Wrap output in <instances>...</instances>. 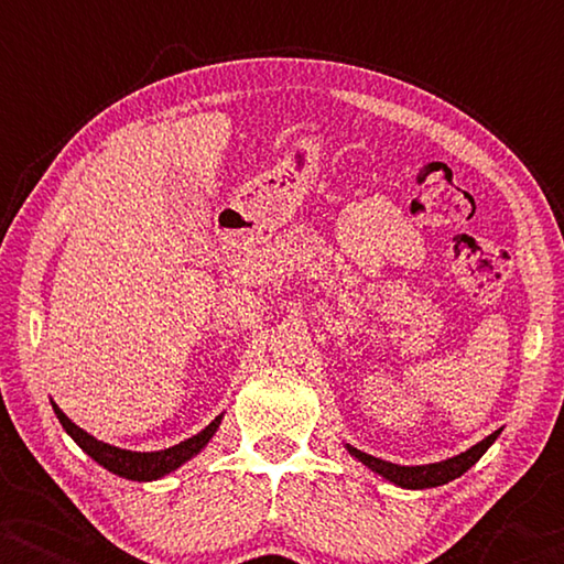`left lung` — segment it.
Segmentation results:
<instances>
[{
    "label": "left lung",
    "mask_w": 564,
    "mask_h": 564,
    "mask_svg": "<svg viewBox=\"0 0 564 564\" xmlns=\"http://www.w3.org/2000/svg\"><path fill=\"white\" fill-rule=\"evenodd\" d=\"M498 434H500V429L492 431L490 436H485L480 444L469 446L467 452L457 454V457L434 462V465H415V467L392 465V462L377 459V457H372V454L354 449V446H349V444H346V449H349L351 457H357L361 465H367L369 469H372V473L382 475L384 480L395 482V485H400V488H408V490H423V488H438V485H446V482L457 480L459 475H465L467 469L473 467L485 452H488V446L496 442Z\"/></svg>",
    "instance_id": "1"
}]
</instances>
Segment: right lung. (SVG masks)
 I'll return each mask as SVG.
<instances>
[{
  "label": "right lung",
  "mask_w": 564,
  "mask_h": 564,
  "mask_svg": "<svg viewBox=\"0 0 564 564\" xmlns=\"http://www.w3.org/2000/svg\"><path fill=\"white\" fill-rule=\"evenodd\" d=\"M51 405H53V413H56V419L61 421V426L66 429V434L72 436L74 442L97 462V465H102L105 469H110V473H115V475L126 477V480H138V482L159 480V477H164L169 473H174L176 467H182L184 462H189L195 454L205 449L207 442L215 436V431H218L220 421H223V413H220L218 419H215L213 423H207L199 434H195L192 438H184V442L169 446V449L130 452V449H120V446L99 442V438H95L84 429L76 426V423L68 419V415L61 411L56 403H51Z\"/></svg>",
  "instance_id": "obj_1"
}]
</instances>
